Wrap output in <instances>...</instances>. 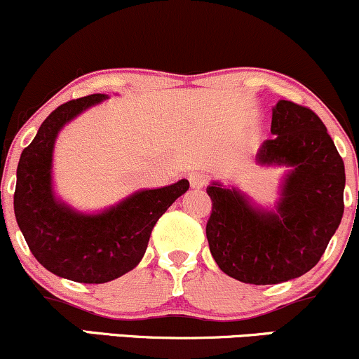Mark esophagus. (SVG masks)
I'll list each match as a JSON object with an SVG mask.
<instances>
[{
    "label": "esophagus",
    "mask_w": 359,
    "mask_h": 359,
    "mask_svg": "<svg viewBox=\"0 0 359 359\" xmlns=\"http://www.w3.org/2000/svg\"><path fill=\"white\" fill-rule=\"evenodd\" d=\"M206 183H208V176L205 172H193V175H189V184H191L193 189H201L206 187Z\"/></svg>",
    "instance_id": "obj_1"
}]
</instances>
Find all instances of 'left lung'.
I'll return each instance as SVG.
<instances>
[{
    "label": "left lung",
    "mask_w": 359,
    "mask_h": 359,
    "mask_svg": "<svg viewBox=\"0 0 359 359\" xmlns=\"http://www.w3.org/2000/svg\"><path fill=\"white\" fill-rule=\"evenodd\" d=\"M271 133L257 164L287 168L272 208L257 205L233 184L212 181L206 188L213 205L206 238L215 262L226 276L255 285L309 272L344 212V163L323 121L311 109L279 100Z\"/></svg>",
    "instance_id": "8db88e82"
}]
</instances>
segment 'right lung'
<instances>
[{"label":"right lung","instance_id":"right-lung-1","mask_svg":"<svg viewBox=\"0 0 359 359\" xmlns=\"http://www.w3.org/2000/svg\"><path fill=\"white\" fill-rule=\"evenodd\" d=\"M92 94L62 104L21 153L15 217L29 250L46 271L82 284H104L141 262L156 222L188 191V180L137 189L95 213L79 212L53 188V151L60 130L87 109L107 100Z\"/></svg>","mask_w":359,"mask_h":359}]
</instances>
